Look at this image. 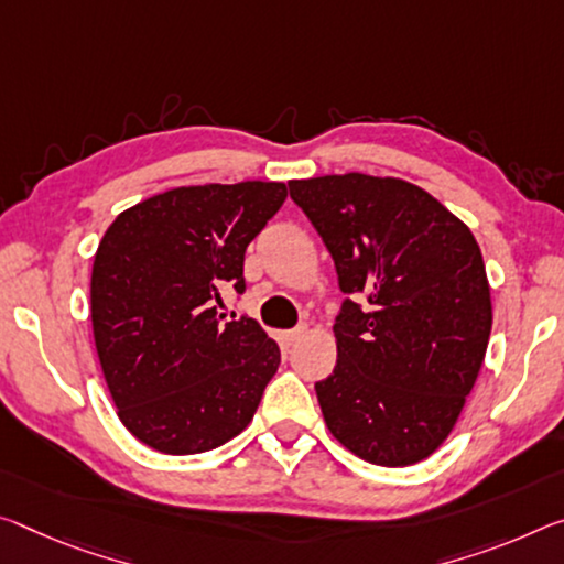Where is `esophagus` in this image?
<instances>
[{"label":"esophagus","mask_w":564,"mask_h":564,"mask_svg":"<svg viewBox=\"0 0 564 564\" xmlns=\"http://www.w3.org/2000/svg\"><path fill=\"white\" fill-rule=\"evenodd\" d=\"M303 334H306V326H296V328H291V330H283V341L291 346V344H296Z\"/></svg>","instance_id":"34e87169"}]
</instances>
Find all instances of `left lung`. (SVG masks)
Here are the masks:
<instances>
[{"label":"left lung","mask_w":564,"mask_h":564,"mask_svg":"<svg viewBox=\"0 0 564 564\" xmlns=\"http://www.w3.org/2000/svg\"><path fill=\"white\" fill-rule=\"evenodd\" d=\"M346 293L316 397L330 434L379 467L426 459L457 424L491 330L481 250L422 187L361 173L289 183Z\"/></svg>","instance_id":"obj_1"}]
</instances>
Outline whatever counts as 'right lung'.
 <instances>
[{
    "instance_id": "obj_1",
    "label": "right lung",
    "mask_w": 564,
    "mask_h": 564,
    "mask_svg": "<svg viewBox=\"0 0 564 564\" xmlns=\"http://www.w3.org/2000/svg\"><path fill=\"white\" fill-rule=\"evenodd\" d=\"M289 195L283 183L191 185L120 213L95 253L93 330L120 422L163 454H200L243 432L281 364L253 318L243 256Z\"/></svg>"
}]
</instances>
